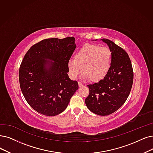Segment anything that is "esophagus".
<instances>
[{"label":"esophagus","mask_w":153,"mask_h":153,"mask_svg":"<svg viewBox=\"0 0 153 153\" xmlns=\"http://www.w3.org/2000/svg\"><path fill=\"white\" fill-rule=\"evenodd\" d=\"M78 86H79V87H82L83 86V85L82 83L79 82V83H78Z\"/></svg>","instance_id":"obj_1"}]
</instances>
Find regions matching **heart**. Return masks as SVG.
<instances>
[{"mask_svg":"<svg viewBox=\"0 0 153 153\" xmlns=\"http://www.w3.org/2000/svg\"><path fill=\"white\" fill-rule=\"evenodd\" d=\"M111 65L112 53L109 48L86 44L76 53L74 59L69 60L68 68L73 77H76L82 71L84 78L97 83L107 75Z\"/></svg>","mask_w":153,"mask_h":153,"instance_id":"obj_1","label":"heart"}]
</instances>
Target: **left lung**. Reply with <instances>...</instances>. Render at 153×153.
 <instances>
[{
  "label": "left lung",
  "mask_w": 153,
  "mask_h": 153,
  "mask_svg": "<svg viewBox=\"0 0 153 153\" xmlns=\"http://www.w3.org/2000/svg\"><path fill=\"white\" fill-rule=\"evenodd\" d=\"M102 41L111 51V67L102 81L87 85L90 93L85 103L93 113L108 115L117 111L126 101L132 88L134 73L131 59L124 49L109 39Z\"/></svg>",
  "instance_id": "8db88e82"
}]
</instances>
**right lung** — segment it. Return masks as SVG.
I'll list each match as a JSON object with an SVG mask.
<instances>
[{"label": "right lung", "mask_w": 153, "mask_h": 153, "mask_svg": "<svg viewBox=\"0 0 153 153\" xmlns=\"http://www.w3.org/2000/svg\"><path fill=\"white\" fill-rule=\"evenodd\" d=\"M76 48L74 37L49 38L30 48L19 71L20 87L28 104L47 116L63 112L78 88L71 80L68 63ZM45 59L54 61V62ZM48 64L50 66H45Z\"/></svg>", "instance_id": "add662e5"}]
</instances>
